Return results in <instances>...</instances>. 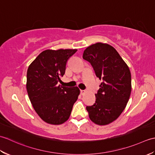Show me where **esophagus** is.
<instances>
[{
  "label": "esophagus",
  "mask_w": 155,
  "mask_h": 155,
  "mask_svg": "<svg viewBox=\"0 0 155 155\" xmlns=\"http://www.w3.org/2000/svg\"><path fill=\"white\" fill-rule=\"evenodd\" d=\"M86 91H85V90H81V94H82V95H83L85 93H86Z\"/></svg>",
  "instance_id": "esophagus-1"
}]
</instances>
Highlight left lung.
I'll return each mask as SVG.
<instances>
[{
  "instance_id": "obj_1",
  "label": "left lung",
  "mask_w": 155,
  "mask_h": 155,
  "mask_svg": "<svg viewBox=\"0 0 155 155\" xmlns=\"http://www.w3.org/2000/svg\"><path fill=\"white\" fill-rule=\"evenodd\" d=\"M83 58L103 81L95 94V103L86 107L88 116L95 124H108L120 116L129 100L130 70L115 48L108 44L98 42L90 46L84 50Z\"/></svg>"
}]
</instances>
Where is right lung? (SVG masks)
<instances>
[{
  "instance_id": "add662e5",
  "label": "right lung",
  "mask_w": 155,
  "mask_h": 155,
  "mask_svg": "<svg viewBox=\"0 0 155 155\" xmlns=\"http://www.w3.org/2000/svg\"><path fill=\"white\" fill-rule=\"evenodd\" d=\"M76 49L46 50L28 67L27 90L34 109L42 120L52 124H61L70 117L78 99L77 87H61L58 83L65 73L68 59Z\"/></svg>"
}]
</instances>
